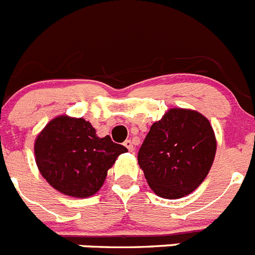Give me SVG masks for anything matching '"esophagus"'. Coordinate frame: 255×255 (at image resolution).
Listing matches in <instances>:
<instances>
[{"instance_id":"1","label":"esophagus","mask_w":255,"mask_h":255,"mask_svg":"<svg viewBox=\"0 0 255 255\" xmlns=\"http://www.w3.org/2000/svg\"><path fill=\"white\" fill-rule=\"evenodd\" d=\"M124 145L129 149V152H132V150H134V144H132L131 140H126L125 143H124Z\"/></svg>"}]
</instances>
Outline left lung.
<instances>
[{"label":"left lung","instance_id":"obj_1","mask_svg":"<svg viewBox=\"0 0 255 255\" xmlns=\"http://www.w3.org/2000/svg\"><path fill=\"white\" fill-rule=\"evenodd\" d=\"M216 149L215 131L206 116L188 108H170L150 126L138 163L155 194L179 199L204 181Z\"/></svg>","mask_w":255,"mask_h":255}]
</instances>
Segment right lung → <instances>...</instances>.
Returning <instances> with one entry per match:
<instances>
[{
	"label": "right lung",
	"mask_w": 255,
	"mask_h": 255,
	"mask_svg": "<svg viewBox=\"0 0 255 255\" xmlns=\"http://www.w3.org/2000/svg\"><path fill=\"white\" fill-rule=\"evenodd\" d=\"M124 145L100 138L92 124L67 115L52 119L37 135L35 163L52 188L74 198L92 197L102 188L107 171Z\"/></svg>",
	"instance_id": "obj_1"
}]
</instances>
